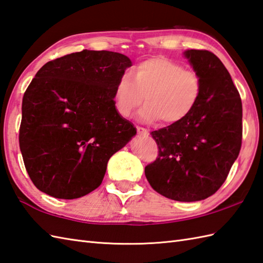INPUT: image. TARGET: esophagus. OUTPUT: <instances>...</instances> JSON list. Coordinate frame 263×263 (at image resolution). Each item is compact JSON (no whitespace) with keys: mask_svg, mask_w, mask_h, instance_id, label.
<instances>
[{"mask_svg":"<svg viewBox=\"0 0 263 263\" xmlns=\"http://www.w3.org/2000/svg\"><path fill=\"white\" fill-rule=\"evenodd\" d=\"M136 129H137V133L139 134V135H142V136H147L148 135V130L147 129H145V128H143V127H139V126H137L136 127Z\"/></svg>","mask_w":263,"mask_h":263,"instance_id":"34e87169","label":"esophagus"}]
</instances>
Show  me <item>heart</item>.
<instances>
[{
  "label": "heart",
  "instance_id": "1",
  "mask_svg": "<svg viewBox=\"0 0 263 263\" xmlns=\"http://www.w3.org/2000/svg\"><path fill=\"white\" fill-rule=\"evenodd\" d=\"M133 77L121 74L114 89L117 112L129 117L144 101L141 118L176 125L188 117L202 96V79L197 72L166 57H152L133 68Z\"/></svg>",
  "mask_w": 263,
  "mask_h": 263
}]
</instances>
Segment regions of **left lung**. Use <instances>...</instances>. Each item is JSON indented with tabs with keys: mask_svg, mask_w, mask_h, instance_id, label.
Here are the masks:
<instances>
[{
	"mask_svg": "<svg viewBox=\"0 0 263 263\" xmlns=\"http://www.w3.org/2000/svg\"><path fill=\"white\" fill-rule=\"evenodd\" d=\"M184 56L202 79V96L184 120L151 133L159 156L145 166V176L168 199L198 201L220 188L240 154L242 101L212 51L190 49Z\"/></svg>",
	"mask_w": 263,
	"mask_h": 263,
	"instance_id": "obj_1",
	"label": "left lung"
}]
</instances>
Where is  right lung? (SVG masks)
<instances>
[{"mask_svg": "<svg viewBox=\"0 0 263 263\" xmlns=\"http://www.w3.org/2000/svg\"><path fill=\"white\" fill-rule=\"evenodd\" d=\"M130 66L119 52L84 49L34 75L22 99L19 144L40 191L75 199L101 184L110 157L136 134L114 100L117 80Z\"/></svg>", "mask_w": 263, "mask_h": 263, "instance_id": "1", "label": "right lung"}]
</instances>
